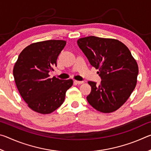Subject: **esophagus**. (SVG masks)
I'll return each instance as SVG.
<instances>
[{
  "mask_svg": "<svg viewBox=\"0 0 151 151\" xmlns=\"http://www.w3.org/2000/svg\"><path fill=\"white\" fill-rule=\"evenodd\" d=\"M74 83L76 84H78V85H81V84H83L84 82L83 81H74Z\"/></svg>",
  "mask_w": 151,
  "mask_h": 151,
  "instance_id": "esophagus-1",
  "label": "esophagus"
}]
</instances>
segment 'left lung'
Wrapping results in <instances>:
<instances>
[{"mask_svg":"<svg viewBox=\"0 0 151 151\" xmlns=\"http://www.w3.org/2000/svg\"><path fill=\"white\" fill-rule=\"evenodd\" d=\"M79 48L102 81L99 85L88 81L91 92L88 103L104 113L116 111L125 103L137 83L139 67L131 51L122 42L114 39L90 36L77 40Z\"/></svg>","mask_w":151,"mask_h":151,"instance_id":"left-lung-1","label":"left lung"}]
</instances>
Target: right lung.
Returning <instances> with one entry per match:
<instances>
[{
    "mask_svg": "<svg viewBox=\"0 0 151 151\" xmlns=\"http://www.w3.org/2000/svg\"><path fill=\"white\" fill-rule=\"evenodd\" d=\"M66 42L48 40L34 42L20 53L13 68V76L20 96L28 106L38 113L50 114L61 106L72 79L50 78L57 60Z\"/></svg>",
    "mask_w": 151,
    "mask_h": 151,
    "instance_id": "1",
    "label": "right lung"
}]
</instances>
